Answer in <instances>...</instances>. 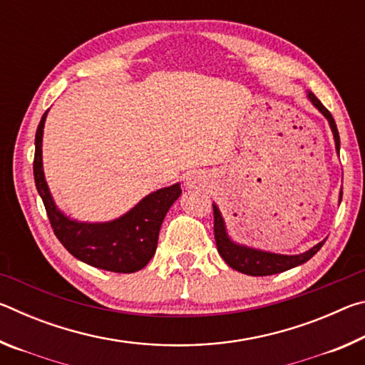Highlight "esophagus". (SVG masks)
Wrapping results in <instances>:
<instances>
[{
  "label": "esophagus",
  "instance_id": "34e87169",
  "mask_svg": "<svg viewBox=\"0 0 365 365\" xmlns=\"http://www.w3.org/2000/svg\"><path fill=\"white\" fill-rule=\"evenodd\" d=\"M187 188H200V187H205L206 185V175L202 174V172H190L187 175Z\"/></svg>",
  "mask_w": 365,
  "mask_h": 365
}]
</instances>
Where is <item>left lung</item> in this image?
I'll use <instances>...</instances> for the list:
<instances>
[{
  "label": "left lung",
  "instance_id": "8db88e82",
  "mask_svg": "<svg viewBox=\"0 0 365 365\" xmlns=\"http://www.w3.org/2000/svg\"><path fill=\"white\" fill-rule=\"evenodd\" d=\"M307 100L314 104V108L319 109L320 114H324L327 120H329V125L333 133V140H335L336 153H339V135H338L335 119L331 117L330 110L317 100V96L314 95L312 91H307ZM341 196H343V191H339L338 202H341ZM212 209H214V237H215V243H217L219 255L232 269L242 272V274H246V275H252V277L274 275L293 267H298V265L307 262L309 259L316 255V252L322 248V245L325 243L324 240V242L317 243L316 246H312L311 250L301 252V255H277V252L251 248V246L233 242L230 235L227 232V225H225L224 217H222L220 209L215 202L212 205Z\"/></svg>",
  "mask_w": 365,
  "mask_h": 365
}]
</instances>
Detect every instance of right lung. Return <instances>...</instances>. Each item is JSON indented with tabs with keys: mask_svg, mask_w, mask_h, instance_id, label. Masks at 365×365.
<instances>
[{
	"mask_svg": "<svg viewBox=\"0 0 365 365\" xmlns=\"http://www.w3.org/2000/svg\"><path fill=\"white\" fill-rule=\"evenodd\" d=\"M48 110L43 114L35 135L34 177L54 235L73 257L93 267L117 274H132L143 269L156 252L165 214L182 195L180 183L146 195L130 211L114 220L80 222L71 219L54 202L43 172L41 145Z\"/></svg>",
	"mask_w": 365,
	"mask_h": 365,
	"instance_id": "right-lung-1",
	"label": "right lung"
}]
</instances>
